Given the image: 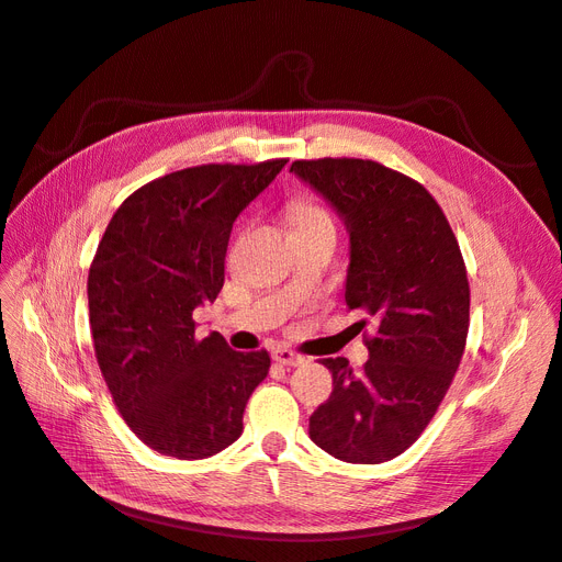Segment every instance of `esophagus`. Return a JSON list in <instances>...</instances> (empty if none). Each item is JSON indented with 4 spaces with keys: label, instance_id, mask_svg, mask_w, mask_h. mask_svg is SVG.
<instances>
[{
    "label": "esophagus",
    "instance_id": "34e87169",
    "mask_svg": "<svg viewBox=\"0 0 562 562\" xmlns=\"http://www.w3.org/2000/svg\"><path fill=\"white\" fill-rule=\"evenodd\" d=\"M272 358H276L280 366H292V368L306 363V356H301V353H296L292 349H282V347L272 351Z\"/></svg>",
    "mask_w": 562,
    "mask_h": 562
}]
</instances>
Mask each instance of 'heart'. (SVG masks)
<instances>
[{
  "label": "heart",
  "mask_w": 562,
  "mask_h": 562,
  "mask_svg": "<svg viewBox=\"0 0 562 562\" xmlns=\"http://www.w3.org/2000/svg\"><path fill=\"white\" fill-rule=\"evenodd\" d=\"M286 213H290L292 227L311 225V223H318V221L329 218L327 211L321 204H315L313 199H304V196L290 201V209H286Z\"/></svg>",
  "instance_id": "1"
}]
</instances>
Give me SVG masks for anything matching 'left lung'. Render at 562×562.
Returning a JSON list of instances; mask_svg holds the SVG:
<instances>
[{"label": "left lung", "mask_w": 562, "mask_h": 562, "mask_svg": "<svg viewBox=\"0 0 562 562\" xmlns=\"http://www.w3.org/2000/svg\"><path fill=\"white\" fill-rule=\"evenodd\" d=\"M351 235L349 311L375 323L370 358H323L335 390L311 415V439L347 463L375 465L404 453L449 392L470 327V282L437 199L404 172L370 158L292 164Z\"/></svg>", "instance_id": "obj_1"}]
</instances>
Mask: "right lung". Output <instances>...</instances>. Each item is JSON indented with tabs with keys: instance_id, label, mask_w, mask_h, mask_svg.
Segmentation results:
<instances>
[{
	"instance_id": "right-lung-1",
	"label": "right lung",
	"mask_w": 562,
	"mask_h": 562,
	"mask_svg": "<svg viewBox=\"0 0 562 562\" xmlns=\"http://www.w3.org/2000/svg\"><path fill=\"white\" fill-rule=\"evenodd\" d=\"M284 164L168 172L127 196L99 241L88 276L94 356L123 420L158 453L223 451L268 375L266 349L239 353L215 333L199 339L192 311L223 290L229 229Z\"/></svg>"
}]
</instances>
